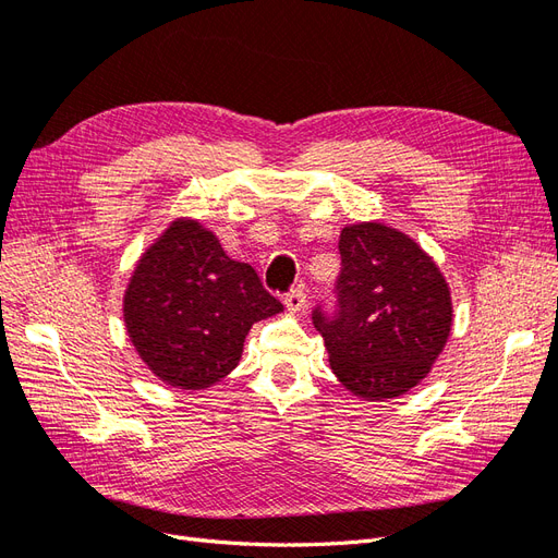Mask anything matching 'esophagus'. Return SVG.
<instances>
[{"instance_id": "esophagus-1", "label": "esophagus", "mask_w": 558, "mask_h": 558, "mask_svg": "<svg viewBox=\"0 0 558 558\" xmlns=\"http://www.w3.org/2000/svg\"><path fill=\"white\" fill-rule=\"evenodd\" d=\"M283 302H286V307H289V312H293V314H298V312H302L305 310V302H307V295H305V291L300 289H291L289 293H286V298H283Z\"/></svg>"}]
</instances>
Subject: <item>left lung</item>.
Returning <instances> with one entry per match:
<instances>
[{
  "label": "left lung",
  "mask_w": 558,
  "mask_h": 558,
  "mask_svg": "<svg viewBox=\"0 0 558 558\" xmlns=\"http://www.w3.org/2000/svg\"><path fill=\"white\" fill-rule=\"evenodd\" d=\"M340 258L332 312L312 314L332 373L365 400L408 393L447 344L449 286L424 248L381 223L347 226Z\"/></svg>",
  "instance_id": "8db88e82"
}]
</instances>
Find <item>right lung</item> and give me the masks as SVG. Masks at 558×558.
Returning a JSON list of instances; mask_svg holds the SVG:
<instances>
[{
    "label": "right lung",
    "instance_id": "obj_1",
    "mask_svg": "<svg viewBox=\"0 0 558 558\" xmlns=\"http://www.w3.org/2000/svg\"><path fill=\"white\" fill-rule=\"evenodd\" d=\"M281 310L256 269L232 260L197 221H174L162 232L134 267L123 300L142 361L185 391L223 379L240 363L251 326Z\"/></svg>",
    "mask_w": 558,
    "mask_h": 558
}]
</instances>
